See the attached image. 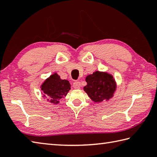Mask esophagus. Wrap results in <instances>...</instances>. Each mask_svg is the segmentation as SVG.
<instances>
[{
	"label": "esophagus",
	"instance_id": "obj_1",
	"mask_svg": "<svg viewBox=\"0 0 157 157\" xmlns=\"http://www.w3.org/2000/svg\"><path fill=\"white\" fill-rule=\"evenodd\" d=\"M73 88H74L75 89H79V88H80V87H81L80 82H78V81L74 82H73Z\"/></svg>",
	"mask_w": 157,
	"mask_h": 157
}]
</instances>
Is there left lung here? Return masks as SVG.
Wrapping results in <instances>:
<instances>
[{"instance_id": "8db88e82", "label": "left lung", "mask_w": 157, "mask_h": 157, "mask_svg": "<svg viewBox=\"0 0 157 157\" xmlns=\"http://www.w3.org/2000/svg\"><path fill=\"white\" fill-rule=\"evenodd\" d=\"M86 82L87 85L84 87V90L94 102L109 101L117 89L115 78L106 71H96L86 76Z\"/></svg>"}]
</instances>
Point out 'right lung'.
<instances>
[{
  "label": "right lung",
  "instance_id": "1",
  "mask_svg": "<svg viewBox=\"0 0 157 157\" xmlns=\"http://www.w3.org/2000/svg\"><path fill=\"white\" fill-rule=\"evenodd\" d=\"M42 97L52 104H59L71 90V84L67 79H62L57 73H54L43 82L40 86Z\"/></svg>",
  "mask_w": 157,
  "mask_h": 157
}]
</instances>
